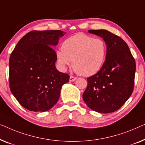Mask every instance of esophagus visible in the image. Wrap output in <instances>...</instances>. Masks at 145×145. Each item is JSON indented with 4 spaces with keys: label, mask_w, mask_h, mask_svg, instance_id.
Wrapping results in <instances>:
<instances>
[{
    "label": "esophagus",
    "mask_w": 145,
    "mask_h": 145,
    "mask_svg": "<svg viewBox=\"0 0 145 145\" xmlns=\"http://www.w3.org/2000/svg\"><path fill=\"white\" fill-rule=\"evenodd\" d=\"M77 79V78L74 76H72V75H71L70 77V81H74Z\"/></svg>",
    "instance_id": "1"
}]
</instances>
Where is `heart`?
I'll use <instances>...</instances> for the list:
<instances>
[{
	"instance_id": "heart-1",
	"label": "heart",
	"mask_w": 145,
	"mask_h": 145,
	"mask_svg": "<svg viewBox=\"0 0 145 145\" xmlns=\"http://www.w3.org/2000/svg\"><path fill=\"white\" fill-rule=\"evenodd\" d=\"M57 50L56 60L62 70L72 61V68L83 76L95 75L101 70L106 59L107 46L103 39L85 34H77L63 42Z\"/></svg>"
}]
</instances>
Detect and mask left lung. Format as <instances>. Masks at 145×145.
I'll use <instances>...</instances> for the list:
<instances>
[{
    "label": "left lung",
    "mask_w": 145,
    "mask_h": 145,
    "mask_svg": "<svg viewBox=\"0 0 145 145\" xmlns=\"http://www.w3.org/2000/svg\"><path fill=\"white\" fill-rule=\"evenodd\" d=\"M103 39L107 46L106 60L96 74L87 78L83 99L87 106L100 113H111L121 107L133 91L135 60L127 44L107 30H89Z\"/></svg>",
    "instance_id": "8db88e82"
}]
</instances>
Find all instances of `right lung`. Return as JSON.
Returning a JSON list of instances; mask_svg holds the SVG:
<instances>
[{
	"label": "right lung",
	"mask_w": 145,
	"mask_h": 145,
	"mask_svg": "<svg viewBox=\"0 0 145 145\" xmlns=\"http://www.w3.org/2000/svg\"><path fill=\"white\" fill-rule=\"evenodd\" d=\"M66 33L61 30L31 31L18 42L9 60V85L19 103L30 111L45 112L54 106L68 73L55 67L52 46Z\"/></svg>",
	"instance_id": "1"
}]
</instances>
